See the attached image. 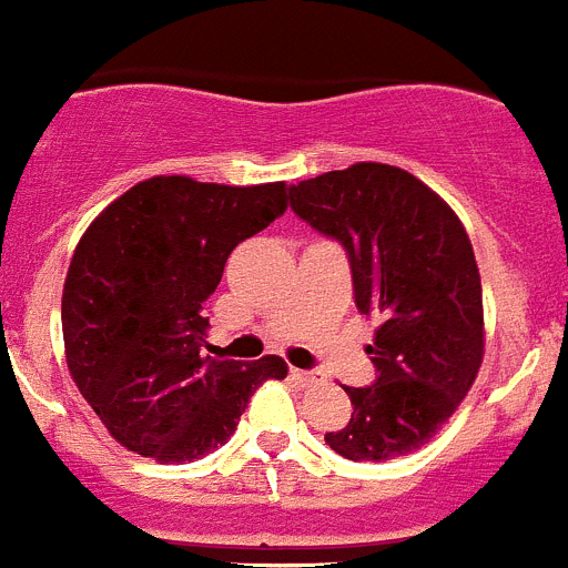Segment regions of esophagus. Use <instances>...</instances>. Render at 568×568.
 <instances>
[{"instance_id": "34e87169", "label": "esophagus", "mask_w": 568, "mask_h": 568, "mask_svg": "<svg viewBox=\"0 0 568 568\" xmlns=\"http://www.w3.org/2000/svg\"><path fill=\"white\" fill-rule=\"evenodd\" d=\"M290 375H293L295 384H301V386H313V384H318V375L310 373V369H290Z\"/></svg>"}]
</instances>
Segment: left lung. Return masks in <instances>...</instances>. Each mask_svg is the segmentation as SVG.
I'll return each instance as SVG.
<instances>
[{
	"mask_svg": "<svg viewBox=\"0 0 568 568\" xmlns=\"http://www.w3.org/2000/svg\"><path fill=\"white\" fill-rule=\"evenodd\" d=\"M290 207L338 241L355 304L375 315L369 386H346L353 418L324 435L349 460L415 453L458 409L484 361V298L453 207L393 164L361 162L290 187Z\"/></svg>",
	"mask_w": 568,
	"mask_h": 568,
	"instance_id": "obj_1",
	"label": "left lung"
}]
</instances>
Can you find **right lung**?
<instances>
[{
  "label": "right lung",
  "instance_id": "obj_1",
  "mask_svg": "<svg viewBox=\"0 0 568 568\" xmlns=\"http://www.w3.org/2000/svg\"><path fill=\"white\" fill-rule=\"evenodd\" d=\"M287 210L284 182L230 187L155 175L79 241L62 293L68 369L130 453L187 464L227 444L250 395L287 364L207 355L202 304L227 255Z\"/></svg>",
  "mask_w": 568,
  "mask_h": 568
}]
</instances>
